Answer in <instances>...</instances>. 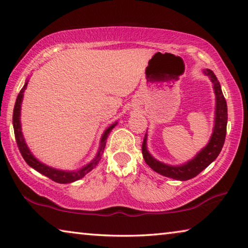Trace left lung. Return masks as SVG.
<instances>
[{"mask_svg": "<svg viewBox=\"0 0 248 248\" xmlns=\"http://www.w3.org/2000/svg\"><path fill=\"white\" fill-rule=\"evenodd\" d=\"M204 74L211 78L214 85V93L216 96V111H215V125L213 135L211 137L210 142L203 150L198 153L193 160L188 161L187 163L180 167H171L167 164L159 162L158 160L152 158L150 153L147 150V135L144 136L142 142V155L145 163L158 173L162 174L168 178L186 181L190 180L207 168L213 161L217 158L221 152L224 141L226 136V125H227V105L226 100L221 89V85L216 78L215 74L211 69H205Z\"/></svg>", "mask_w": 248, "mask_h": 248, "instance_id": "8db88e82", "label": "left lung"}]
</instances>
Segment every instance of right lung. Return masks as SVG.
<instances>
[{"label":"right lung","mask_w":248,"mask_h":248,"mask_svg":"<svg viewBox=\"0 0 248 248\" xmlns=\"http://www.w3.org/2000/svg\"><path fill=\"white\" fill-rule=\"evenodd\" d=\"M27 86V82L23 86V88L21 89V92L17 95L16 101H15V106H14V111H13V127H14V135H15V140H16L18 150L21 152V155L23 156V159L25 160V162L29 164L30 167H32L35 170L38 171L39 173L44 174L47 178H49L50 180L55 181L57 183H70L74 182V181H77L81 179L82 176H85L88 173L89 171H92L93 168H95L98 162H99L101 159V155H103L105 147H106V142H107V138L109 132L112 130V128L115 127L116 124H113L112 125L107 129L103 135V138H101V142H100V148L99 151H98L96 158L93 159L92 162L87 166L84 167L80 170L78 171H74V172H66V171H61V170H56V169L49 168L39 162L38 160H36L33 156L32 153L29 150L27 145L24 141V138L22 136V131H21V123H19V112H21V103L23 99V93Z\"/></svg>","instance_id":"add662e5"}]
</instances>
